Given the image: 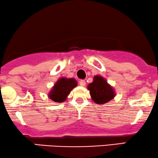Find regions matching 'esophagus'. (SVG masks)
<instances>
[{
	"mask_svg": "<svg viewBox=\"0 0 158 158\" xmlns=\"http://www.w3.org/2000/svg\"><path fill=\"white\" fill-rule=\"evenodd\" d=\"M79 84L81 86H86V81L84 80H81V81H79Z\"/></svg>",
	"mask_w": 158,
	"mask_h": 158,
	"instance_id": "34e87169",
	"label": "esophagus"
}]
</instances>
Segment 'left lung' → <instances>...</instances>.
Returning <instances> with one entry per match:
<instances>
[{
  "instance_id": "1",
  "label": "left lung",
  "mask_w": 158,
  "mask_h": 158,
  "mask_svg": "<svg viewBox=\"0 0 158 158\" xmlns=\"http://www.w3.org/2000/svg\"><path fill=\"white\" fill-rule=\"evenodd\" d=\"M92 100L98 104L108 103L114 97L113 89L101 76H95L93 82L88 85Z\"/></svg>"
}]
</instances>
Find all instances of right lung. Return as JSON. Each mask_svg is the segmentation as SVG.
Instances as JSON below:
<instances>
[{
  "label": "right lung",
  "mask_w": 158,
  "mask_h": 158,
  "mask_svg": "<svg viewBox=\"0 0 158 158\" xmlns=\"http://www.w3.org/2000/svg\"><path fill=\"white\" fill-rule=\"evenodd\" d=\"M77 81L74 78L62 77L55 83L49 93V98L57 103H61L66 99L71 90L77 86Z\"/></svg>",
  "instance_id": "obj_1"
}]
</instances>
